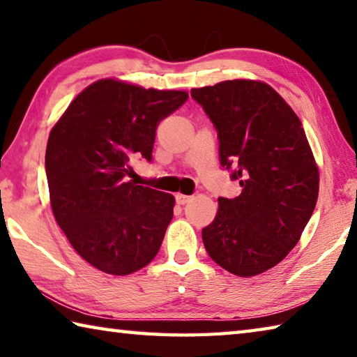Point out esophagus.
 <instances>
[{
  "label": "esophagus",
  "mask_w": 357,
  "mask_h": 357,
  "mask_svg": "<svg viewBox=\"0 0 357 357\" xmlns=\"http://www.w3.org/2000/svg\"><path fill=\"white\" fill-rule=\"evenodd\" d=\"M176 202L178 204H187L188 201H192V197H188V195H183V193H176Z\"/></svg>",
  "instance_id": "obj_1"
}]
</instances>
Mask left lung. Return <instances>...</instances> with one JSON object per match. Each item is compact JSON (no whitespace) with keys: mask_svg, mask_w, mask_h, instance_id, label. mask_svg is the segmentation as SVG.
<instances>
[{"mask_svg":"<svg viewBox=\"0 0 357 357\" xmlns=\"http://www.w3.org/2000/svg\"><path fill=\"white\" fill-rule=\"evenodd\" d=\"M220 141V164L241 193L218 198L202 229L212 260L238 277L274 268L298 243L319 197V169L302 122L268 83L226 80L193 88Z\"/></svg>","mask_w":357,"mask_h":357,"instance_id":"obj_1","label":"left lung"}]
</instances>
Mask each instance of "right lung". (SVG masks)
<instances>
[{
	"label": "right lung",
	"mask_w": 357,
	"mask_h": 357,
	"mask_svg": "<svg viewBox=\"0 0 357 357\" xmlns=\"http://www.w3.org/2000/svg\"><path fill=\"white\" fill-rule=\"evenodd\" d=\"M187 99V91L102 79L69 103L49 132L45 164L55 221L96 269L128 275L159 252L174 197L128 176L136 158L151 160L159 122Z\"/></svg>",
	"instance_id": "obj_1"
}]
</instances>
